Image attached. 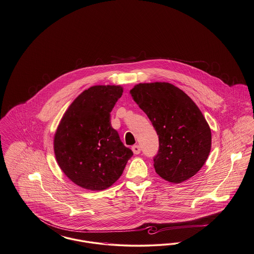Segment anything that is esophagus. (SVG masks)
Listing matches in <instances>:
<instances>
[{
	"mask_svg": "<svg viewBox=\"0 0 254 254\" xmlns=\"http://www.w3.org/2000/svg\"><path fill=\"white\" fill-rule=\"evenodd\" d=\"M131 148H132V151L134 154H140V152H141V147H140V145H134Z\"/></svg>",
	"mask_w": 254,
	"mask_h": 254,
	"instance_id": "34e87169",
	"label": "esophagus"
}]
</instances>
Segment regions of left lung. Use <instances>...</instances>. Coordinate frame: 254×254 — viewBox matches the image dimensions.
I'll use <instances>...</instances> for the list:
<instances>
[{"label":"left lung","instance_id":"1","mask_svg":"<svg viewBox=\"0 0 254 254\" xmlns=\"http://www.w3.org/2000/svg\"><path fill=\"white\" fill-rule=\"evenodd\" d=\"M130 93L157 132L156 173L174 184L192 177L204 166L211 146L210 128L200 109L169 83L139 84Z\"/></svg>","mask_w":254,"mask_h":254}]
</instances>
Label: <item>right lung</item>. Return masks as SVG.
<instances>
[{
	"label": "right lung",
	"instance_id": "obj_1",
	"mask_svg": "<svg viewBox=\"0 0 254 254\" xmlns=\"http://www.w3.org/2000/svg\"><path fill=\"white\" fill-rule=\"evenodd\" d=\"M119 85H95L77 97L54 137V151L64 173L76 185L103 190L117 181L132 150L111 127L110 112L122 96Z\"/></svg>",
	"mask_w": 254,
	"mask_h": 254
}]
</instances>
